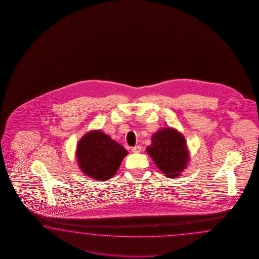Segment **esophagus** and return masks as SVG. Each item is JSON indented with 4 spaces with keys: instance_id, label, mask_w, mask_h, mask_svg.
I'll return each mask as SVG.
<instances>
[{
    "instance_id": "34e87169",
    "label": "esophagus",
    "mask_w": 259,
    "mask_h": 259,
    "mask_svg": "<svg viewBox=\"0 0 259 259\" xmlns=\"http://www.w3.org/2000/svg\"><path fill=\"white\" fill-rule=\"evenodd\" d=\"M132 151L133 153H135V154H138V153H141V151H142V147L140 146V145H136V146H134V147H132Z\"/></svg>"
}]
</instances>
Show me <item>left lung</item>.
Wrapping results in <instances>:
<instances>
[{"label":"left lung","instance_id":"obj_1","mask_svg":"<svg viewBox=\"0 0 259 259\" xmlns=\"http://www.w3.org/2000/svg\"><path fill=\"white\" fill-rule=\"evenodd\" d=\"M146 151L157 167L168 178L179 176L189 163L185 138L172 127L162 128L154 133L152 143Z\"/></svg>","mask_w":259,"mask_h":259}]
</instances>
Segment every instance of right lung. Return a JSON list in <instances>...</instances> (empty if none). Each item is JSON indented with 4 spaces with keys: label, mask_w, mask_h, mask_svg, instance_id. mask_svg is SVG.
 <instances>
[{
    "label": "right lung",
    "mask_w": 259,
    "mask_h": 259,
    "mask_svg": "<svg viewBox=\"0 0 259 259\" xmlns=\"http://www.w3.org/2000/svg\"><path fill=\"white\" fill-rule=\"evenodd\" d=\"M127 151L101 131L86 133L77 143V165L86 176L107 181L118 170Z\"/></svg>",
    "instance_id": "right-lung-1"
}]
</instances>
